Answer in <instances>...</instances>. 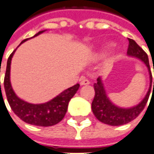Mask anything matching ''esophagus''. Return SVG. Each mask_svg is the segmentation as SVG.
Instances as JSON below:
<instances>
[{"instance_id": "1", "label": "esophagus", "mask_w": 154, "mask_h": 154, "mask_svg": "<svg viewBox=\"0 0 154 154\" xmlns=\"http://www.w3.org/2000/svg\"><path fill=\"white\" fill-rule=\"evenodd\" d=\"M80 84H81V86L89 85L90 84V82H89V80H88V79H82L81 81H80Z\"/></svg>"}]
</instances>
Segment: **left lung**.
<instances>
[{"label":"left lung","instance_id":"1","mask_svg":"<svg viewBox=\"0 0 154 154\" xmlns=\"http://www.w3.org/2000/svg\"><path fill=\"white\" fill-rule=\"evenodd\" d=\"M128 39H129V46H128V50H127V55L131 56V57L137 58L147 66L148 74H149V79H150L149 88H148V91L145 95V97L138 104L135 105L133 107L122 108L116 105L109 99L106 94L102 78L100 77H98L97 82L94 84L95 95L94 99L92 102V110H93V113L95 117L99 121L109 125H125V124H127L131 121H133L134 119L138 116L139 114L143 111L144 107L146 106V103H147L149 95H150L151 88L152 86V77L147 55L133 39H131V38H128Z\"/></svg>","mask_w":154,"mask_h":154}]
</instances>
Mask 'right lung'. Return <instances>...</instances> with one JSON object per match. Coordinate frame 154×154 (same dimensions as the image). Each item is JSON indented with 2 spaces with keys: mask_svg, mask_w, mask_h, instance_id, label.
I'll return each instance as SVG.
<instances>
[{
  "mask_svg": "<svg viewBox=\"0 0 154 154\" xmlns=\"http://www.w3.org/2000/svg\"><path fill=\"white\" fill-rule=\"evenodd\" d=\"M45 31V30L39 31L32 38L36 37L40 33H44ZM28 39L29 38H26L23 40L20 45L27 41ZM16 50L11 53L7 60V70L4 78V88L7 95V101L10 104L12 111L22 121L30 125H38V126H51L59 123L63 119L67 111L69 101L77 93L80 85L77 83L76 85L61 92L59 95H57L54 99H52L46 103H30L21 99L17 96L15 92L12 89L11 81H10L11 58L14 55Z\"/></svg>",
  "mask_w": 154,
  "mask_h": 154,
  "instance_id": "obj_1",
  "label": "right lung"
}]
</instances>
